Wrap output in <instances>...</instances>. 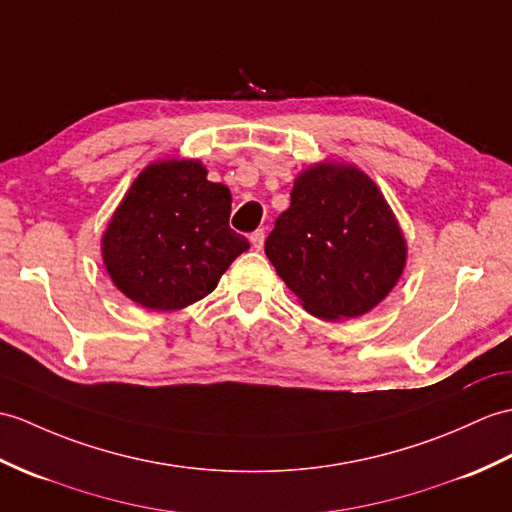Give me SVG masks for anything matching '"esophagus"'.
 <instances>
[{"mask_svg": "<svg viewBox=\"0 0 512 512\" xmlns=\"http://www.w3.org/2000/svg\"><path fill=\"white\" fill-rule=\"evenodd\" d=\"M264 240H266L264 229H257L255 233H251V244H253L255 251H261V248H264Z\"/></svg>", "mask_w": 512, "mask_h": 512, "instance_id": "obj_1", "label": "esophagus"}]
</instances>
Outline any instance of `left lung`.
Masks as SVG:
<instances>
[{"instance_id": "8db88e82", "label": "left lung", "mask_w": 512, "mask_h": 512, "mask_svg": "<svg viewBox=\"0 0 512 512\" xmlns=\"http://www.w3.org/2000/svg\"><path fill=\"white\" fill-rule=\"evenodd\" d=\"M266 255L307 312L340 320L386 299L406 266V240L371 178L323 163L294 181Z\"/></svg>"}]
</instances>
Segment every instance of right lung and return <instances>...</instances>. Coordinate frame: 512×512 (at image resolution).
I'll return each mask as SVG.
<instances>
[{
	"label": "right lung",
	"mask_w": 512,
	"mask_h": 512,
	"mask_svg": "<svg viewBox=\"0 0 512 512\" xmlns=\"http://www.w3.org/2000/svg\"><path fill=\"white\" fill-rule=\"evenodd\" d=\"M231 192L198 161L152 163L130 185L102 237L113 283L157 312L181 310L216 288L251 248L229 227Z\"/></svg>",
	"instance_id": "1"
}]
</instances>
